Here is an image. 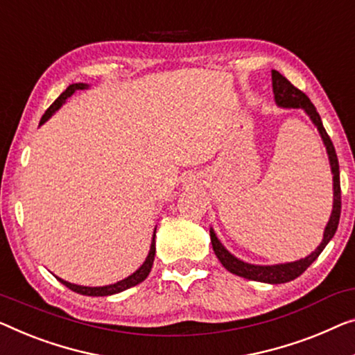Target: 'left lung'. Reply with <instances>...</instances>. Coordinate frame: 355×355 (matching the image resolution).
Masks as SVG:
<instances>
[{"label":"left lung","instance_id":"8db88e82","mask_svg":"<svg viewBox=\"0 0 355 355\" xmlns=\"http://www.w3.org/2000/svg\"><path fill=\"white\" fill-rule=\"evenodd\" d=\"M272 92H274V102H276L277 107L280 108H290V110H303L308 118L311 119L317 130H319V135L322 141H324V146L327 150V155H329V162L331 168L333 175V209L331 215L329 218V223H327L324 230V239L314 252H311L308 257L301 258V260L290 261V263H279V264H252L247 263L241 258L232 255V253L221 244L218 237H216L214 228H210V241L211 247H214V252L216 258H218L220 263L228 269L230 272L236 274V276L244 277L248 280H257V282H264V284H285L290 282V280L296 279L301 276L306 269H308L311 264H313L317 257L320 255L322 250L327 247V244L331 241V237L335 236L338 230V223H340V215H341V187H340V164H338L336 151L335 146H333L331 140L327 130L324 129V124H322V119L319 113L308 95L303 94L300 89H296L292 83L288 81L287 78L280 75L279 71L272 70Z\"/></svg>","mask_w":355,"mask_h":355}]
</instances>
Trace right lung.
I'll use <instances>...</instances> for the list:
<instances>
[{
    "mask_svg": "<svg viewBox=\"0 0 355 355\" xmlns=\"http://www.w3.org/2000/svg\"><path fill=\"white\" fill-rule=\"evenodd\" d=\"M83 89H89V84H86V83H76V84H71V86H68L65 91H63L59 95V97H57L55 102L52 103L49 108H47L46 113L42 114V118L40 121V125L44 124L46 121L49 119L51 116L55 113V111H59L62 105L65 103L67 100L70 98L73 94H75L76 91H83ZM155 237H156V228H155V232H153L150 252H148V257L145 258L144 264H141V266L137 269L135 272H132L129 277L119 280V282H114V284H110V285H103V287H86V285H76V284H71V282H68V280H63V279L57 277V276L55 277H57V280H59L60 284H63V285H65V287H68L70 290H73V292H76L79 295H86V296H110V295L124 292V290L130 288V287H135V285H139L140 282H144V280L148 277V274H150L151 268H153V261H155V253H156V241H155Z\"/></svg>",
    "mask_w": 355,
    "mask_h": 355,
    "instance_id": "1",
    "label": "right lung"
}]
</instances>
